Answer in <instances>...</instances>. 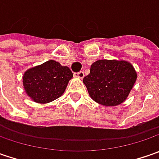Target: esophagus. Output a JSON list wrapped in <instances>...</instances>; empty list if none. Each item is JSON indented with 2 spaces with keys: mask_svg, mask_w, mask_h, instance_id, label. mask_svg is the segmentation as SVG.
Wrapping results in <instances>:
<instances>
[{
  "mask_svg": "<svg viewBox=\"0 0 159 159\" xmlns=\"http://www.w3.org/2000/svg\"><path fill=\"white\" fill-rule=\"evenodd\" d=\"M74 76L76 77V78H79V79H83L84 76H85V74H84V72L83 71H80V72H77L74 74Z\"/></svg>",
  "mask_w": 159,
  "mask_h": 159,
  "instance_id": "obj_1",
  "label": "esophagus"
}]
</instances>
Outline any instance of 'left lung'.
Instances as JSON below:
<instances>
[{"label":"left lung","instance_id":"obj_1","mask_svg":"<svg viewBox=\"0 0 159 159\" xmlns=\"http://www.w3.org/2000/svg\"><path fill=\"white\" fill-rule=\"evenodd\" d=\"M137 79L131 63L125 60H97L83 79L90 97L103 106H117L125 101Z\"/></svg>","mask_w":159,"mask_h":159}]
</instances>
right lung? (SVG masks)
<instances>
[{
    "instance_id": "obj_1",
    "label": "right lung",
    "mask_w": 159,
    "mask_h": 159,
    "mask_svg": "<svg viewBox=\"0 0 159 159\" xmlns=\"http://www.w3.org/2000/svg\"><path fill=\"white\" fill-rule=\"evenodd\" d=\"M72 77L69 67L49 60L25 70L23 75V86L33 101L48 103L64 94Z\"/></svg>"
}]
</instances>
